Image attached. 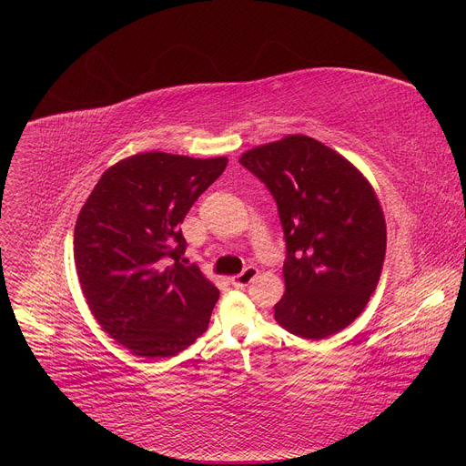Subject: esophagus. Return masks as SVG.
Wrapping results in <instances>:
<instances>
[{"label": "esophagus", "instance_id": "esophagus-1", "mask_svg": "<svg viewBox=\"0 0 466 466\" xmlns=\"http://www.w3.org/2000/svg\"><path fill=\"white\" fill-rule=\"evenodd\" d=\"M256 277H258V268H256V267H246V268L240 272V275H237V277L231 279V284H233L235 288H246Z\"/></svg>", "mask_w": 466, "mask_h": 466}]
</instances>
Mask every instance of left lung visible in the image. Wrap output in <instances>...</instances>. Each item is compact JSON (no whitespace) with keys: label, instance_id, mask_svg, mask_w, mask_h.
<instances>
[{"label":"left lung","instance_id":"obj_1","mask_svg":"<svg viewBox=\"0 0 466 466\" xmlns=\"http://www.w3.org/2000/svg\"><path fill=\"white\" fill-rule=\"evenodd\" d=\"M279 207L288 258L275 319L321 340L367 307L386 258V220L369 180L344 156L307 135H288L238 159Z\"/></svg>","mask_w":466,"mask_h":466}]
</instances>
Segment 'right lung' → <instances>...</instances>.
<instances>
[{"instance_id":"obj_1","label":"right lung","mask_w":466,"mask_h":466,"mask_svg":"<svg viewBox=\"0 0 466 466\" xmlns=\"http://www.w3.org/2000/svg\"><path fill=\"white\" fill-rule=\"evenodd\" d=\"M226 166L224 156L135 154L101 175L78 212L82 295L103 329L139 358H173L207 331L220 291L198 265L178 261L180 224Z\"/></svg>"}]
</instances>
